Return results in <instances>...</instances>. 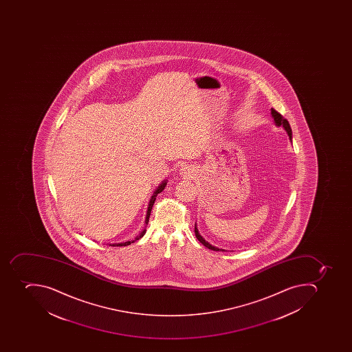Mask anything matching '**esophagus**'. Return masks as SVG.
Listing matches in <instances>:
<instances>
[{"label": "esophagus", "instance_id": "obj_1", "mask_svg": "<svg viewBox=\"0 0 352 352\" xmlns=\"http://www.w3.org/2000/svg\"><path fill=\"white\" fill-rule=\"evenodd\" d=\"M180 174H182V176H184V177L186 178H192V176H194V169L190 168V167H183L182 168V170H180Z\"/></svg>", "mask_w": 352, "mask_h": 352}]
</instances>
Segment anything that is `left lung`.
<instances>
[{
	"label": "left lung",
	"mask_w": 352,
	"mask_h": 352,
	"mask_svg": "<svg viewBox=\"0 0 352 352\" xmlns=\"http://www.w3.org/2000/svg\"><path fill=\"white\" fill-rule=\"evenodd\" d=\"M271 113L272 116H273V119H274V122L275 124H276V126H283V128L285 129L288 136H289V140L292 141V129L287 120L284 119V116H283L282 114L278 113V112H277L276 110H274V109H271ZM195 234H196V238L199 240L200 243L204 244V245H205L206 248H208V249L213 250V251H222V252L226 251V250L218 249V248L211 245L210 243H208L205 239L200 236L199 232H198V229H197L196 224H195Z\"/></svg>",
	"instance_id": "1"
}]
</instances>
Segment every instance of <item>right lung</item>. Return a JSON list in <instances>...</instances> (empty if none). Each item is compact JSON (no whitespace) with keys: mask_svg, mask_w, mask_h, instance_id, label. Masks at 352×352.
<instances>
[{"mask_svg":"<svg viewBox=\"0 0 352 352\" xmlns=\"http://www.w3.org/2000/svg\"><path fill=\"white\" fill-rule=\"evenodd\" d=\"M167 180H164L163 183L161 185L158 186L156 190L154 191V194H153L152 198H151L150 202H148V207H147V212H146V219H145V223H148V219H150L151 211H152L153 205H154V202L156 200V196H157L160 192L164 190V188L166 187ZM145 232H146V229L143 230L141 233H140V236H136L134 240H131V241L122 242V243H110L111 247H126V245H130L131 243H134L136 240H140L142 236H144Z\"/></svg>","mask_w":352,"mask_h":352,"instance_id":"right-lung-1","label":"right lung"}]
</instances>
